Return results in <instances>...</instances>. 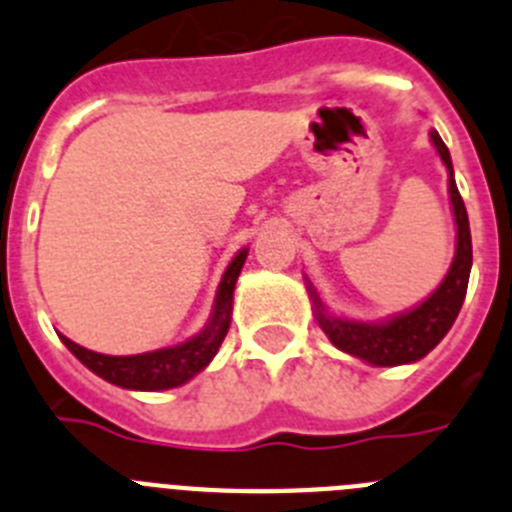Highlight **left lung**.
Here are the masks:
<instances>
[{"label":"left lung","instance_id":"left-lung-1","mask_svg":"<svg viewBox=\"0 0 512 512\" xmlns=\"http://www.w3.org/2000/svg\"><path fill=\"white\" fill-rule=\"evenodd\" d=\"M431 140L441 161L449 169L451 207H454L456 217V256L441 287L423 305L410 312H402V315L387 320V323H356V320L336 318V315L325 312L318 292L310 284L315 315H318L320 328L325 330L330 343L374 366H397L423 359L449 333L461 305H464V297H467L469 271H472V233H469L467 207H464V200H461L459 189H456L449 148H446V143H443L436 130H431Z\"/></svg>","mask_w":512,"mask_h":512}]
</instances>
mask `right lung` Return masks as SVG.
Listing matches in <instances>:
<instances>
[{
    "label": "right lung",
    "mask_w": 512,
    "mask_h": 512,
    "mask_svg": "<svg viewBox=\"0 0 512 512\" xmlns=\"http://www.w3.org/2000/svg\"><path fill=\"white\" fill-rule=\"evenodd\" d=\"M248 251H241L230 261L225 269L223 282L217 289L215 312L207 328L200 336H194L192 341L182 343L174 348H161V351H151V354H135V356H107L89 351V348L79 346V343L69 341L61 336L71 354L81 361V364L92 369L97 377L107 379V382L125 387V390H171L179 384L189 382L194 374H200L212 356L217 354V348L223 343L225 333L230 328V312H233V289L238 282V274L243 269Z\"/></svg>",
    "instance_id": "1"
}]
</instances>
